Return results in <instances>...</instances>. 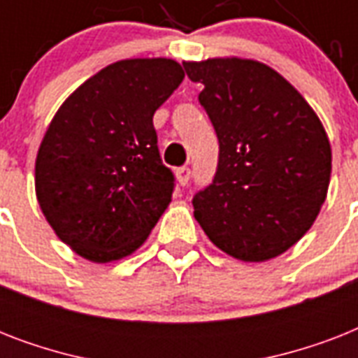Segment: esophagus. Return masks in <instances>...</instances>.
<instances>
[{"instance_id": "1", "label": "esophagus", "mask_w": 358, "mask_h": 358, "mask_svg": "<svg viewBox=\"0 0 358 358\" xmlns=\"http://www.w3.org/2000/svg\"><path fill=\"white\" fill-rule=\"evenodd\" d=\"M176 178H178L180 185H187L191 178V169L189 167H178L176 169Z\"/></svg>"}]
</instances>
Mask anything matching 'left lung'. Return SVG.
Instances as JSON below:
<instances>
[{"instance_id": "1", "label": "left lung", "mask_w": 358, "mask_h": 358, "mask_svg": "<svg viewBox=\"0 0 358 358\" xmlns=\"http://www.w3.org/2000/svg\"><path fill=\"white\" fill-rule=\"evenodd\" d=\"M204 85L199 102L217 134L212 184L193 196L195 219L243 262L275 258L316 221L331 180V145L306 100L249 59L184 63Z\"/></svg>"}]
</instances>
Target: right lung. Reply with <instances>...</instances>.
<instances>
[{
	"label": "right lung",
	"instance_id": "1",
	"mask_svg": "<svg viewBox=\"0 0 358 358\" xmlns=\"http://www.w3.org/2000/svg\"><path fill=\"white\" fill-rule=\"evenodd\" d=\"M184 80L173 59H126L87 80L61 106L38 148L36 199L61 241L87 260L128 256L174 191L154 128Z\"/></svg>",
	"mask_w": 358,
	"mask_h": 358
}]
</instances>
